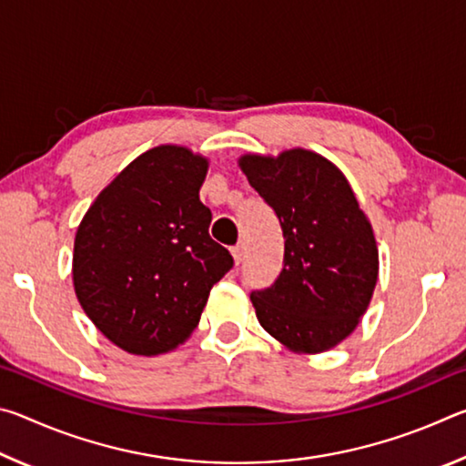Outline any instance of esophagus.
Segmentation results:
<instances>
[{
    "mask_svg": "<svg viewBox=\"0 0 466 466\" xmlns=\"http://www.w3.org/2000/svg\"><path fill=\"white\" fill-rule=\"evenodd\" d=\"M232 257H234V263L240 265L242 258H244V244H236L232 248Z\"/></svg>",
    "mask_w": 466,
    "mask_h": 466,
    "instance_id": "esophagus-1",
    "label": "esophagus"
}]
</instances>
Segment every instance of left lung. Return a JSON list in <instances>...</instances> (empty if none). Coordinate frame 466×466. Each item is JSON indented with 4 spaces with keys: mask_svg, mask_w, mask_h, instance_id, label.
<instances>
[{
    "mask_svg": "<svg viewBox=\"0 0 466 466\" xmlns=\"http://www.w3.org/2000/svg\"><path fill=\"white\" fill-rule=\"evenodd\" d=\"M238 164L286 238L279 278L250 294L257 319L291 351H327L353 333L372 299V226L343 172L320 154L294 147L278 157L244 154Z\"/></svg>",
    "mask_w": 466,
    "mask_h": 466,
    "instance_id": "1",
    "label": "left lung"
}]
</instances>
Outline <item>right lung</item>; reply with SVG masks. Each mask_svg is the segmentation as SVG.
<instances>
[{"label": "right lung", "mask_w": 466, "mask_h": 466, "mask_svg": "<svg viewBox=\"0 0 466 466\" xmlns=\"http://www.w3.org/2000/svg\"><path fill=\"white\" fill-rule=\"evenodd\" d=\"M208 157L183 146L137 156L77 226L74 289L108 341L136 356L185 343L209 291L232 269L199 199Z\"/></svg>", "instance_id": "1"}]
</instances>
